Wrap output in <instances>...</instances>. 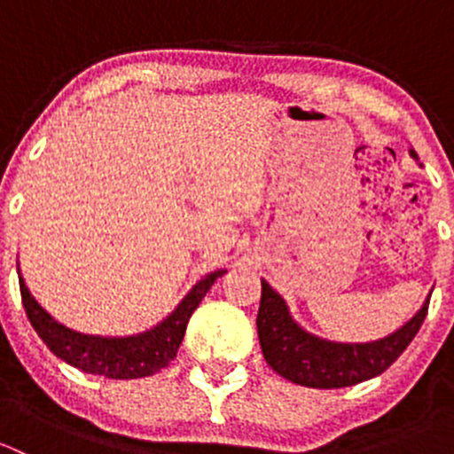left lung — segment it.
I'll return each instance as SVG.
<instances>
[{
    "label": "left lung",
    "instance_id": "1",
    "mask_svg": "<svg viewBox=\"0 0 454 454\" xmlns=\"http://www.w3.org/2000/svg\"><path fill=\"white\" fill-rule=\"evenodd\" d=\"M415 160L418 153L411 151ZM428 301L397 332L373 342H333L314 336L292 318L278 292L261 281V305L256 314L261 351L278 375L301 387L342 388L384 373L422 327Z\"/></svg>",
    "mask_w": 454,
    "mask_h": 454
}]
</instances>
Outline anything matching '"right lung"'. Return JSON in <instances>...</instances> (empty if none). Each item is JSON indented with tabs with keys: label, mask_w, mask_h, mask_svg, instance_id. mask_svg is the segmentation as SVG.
<instances>
[{
	"label": "right lung",
	"mask_w": 454,
	"mask_h": 454,
	"mask_svg": "<svg viewBox=\"0 0 454 454\" xmlns=\"http://www.w3.org/2000/svg\"><path fill=\"white\" fill-rule=\"evenodd\" d=\"M17 272H20V265H17ZM222 274H226V270H215V272L206 274L162 323L146 329V332L136 333V336L121 338L91 336V333L74 332V329L59 323L36 303L21 274L20 290L30 325L57 358L91 375H103V378L112 380H134L153 375L160 369L168 367V363L176 358L177 349H180L191 314L198 309L206 292L213 287V283Z\"/></svg>",
	"instance_id": "obj_1"
}]
</instances>
